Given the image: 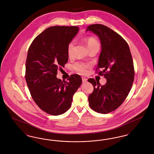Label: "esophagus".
<instances>
[{
  "label": "esophagus",
  "mask_w": 154,
  "mask_h": 154,
  "mask_svg": "<svg viewBox=\"0 0 154 154\" xmlns=\"http://www.w3.org/2000/svg\"><path fill=\"white\" fill-rule=\"evenodd\" d=\"M82 82L83 83H85L86 82H87V79H86V78H85V77H82Z\"/></svg>",
  "instance_id": "obj_1"
}]
</instances>
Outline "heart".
Instances as JSON below:
<instances>
[{
    "mask_svg": "<svg viewBox=\"0 0 154 154\" xmlns=\"http://www.w3.org/2000/svg\"><path fill=\"white\" fill-rule=\"evenodd\" d=\"M85 42L88 46V48H91L94 47H100L99 43L98 41L92 37H89L85 40ZM74 42L72 41L70 42L67 48V55L69 57H72L73 55L74 47ZM89 65L87 63L83 62H75L73 65V68L79 73L81 74H85L87 73V69Z\"/></svg>",
    "mask_w": 154,
    "mask_h": 154,
    "instance_id": "b5f03b06",
    "label": "heart"
}]
</instances>
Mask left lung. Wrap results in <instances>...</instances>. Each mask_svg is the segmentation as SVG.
I'll return each mask as SVG.
<instances>
[{
	"mask_svg": "<svg viewBox=\"0 0 154 154\" xmlns=\"http://www.w3.org/2000/svg\"><path fill=\"white\" fill-rule=\"evenodd\" d=\"M86 31L99 37L102 46L97 70L106 79L101 85L94 79H88L94 91L88 97L90 107L97 112L107 114L117 109L128 95L134 77V66L129 45L117 33L102 24L91 25Z\"/></svg>",
	"mask_w": 154,
	"mask_h": 154,
	"instance_id": "left-lung-1",
	"label": "left lung"
}]
</instances>
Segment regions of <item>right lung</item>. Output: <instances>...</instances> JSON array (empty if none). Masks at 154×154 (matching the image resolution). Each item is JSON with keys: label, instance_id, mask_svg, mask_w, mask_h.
Returning a JSON list of instances; mask_svg holds the SVG:
<instances>
[{"label": "right lung", "instance_id": "right-lung-1", "mask_svg": "<svg viewBox=\"0 0 154 154\" xmlns=\"http://www.w3.org/2000/svg\"><path fill=\"white\" fill-rule=\"evenodd\" d=\"M79 30L77 26H51L33 40L28 50L25 80L30 93L37 105L52 116L70 109L82 83L78 74L71 75L65 82L57 77L59 67L67 62V45Z\"/></svg>", "mask_w": 154, "mask_h": 154}]
</instances>
